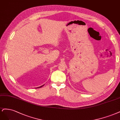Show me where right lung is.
Instances as JSON below:
<instances>
[{
    "instance_id": "1",
    "label": "right lung",
    "mask_w": 120,
    "mask_h": 120,
    "mask_svg": "<svg viewBox=\"0 0 120 120\" xmlns=\"http://www.w3.org/2000/svg\"><path fill=\"white\" fill-rule=\"evenodd\" d=\"M44 85H42V86H40V87H37V88H40V87H42V86H44Z\"/></svg>"
}]
</instances>
